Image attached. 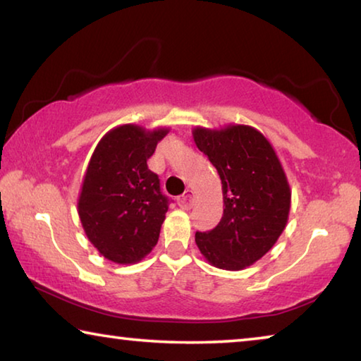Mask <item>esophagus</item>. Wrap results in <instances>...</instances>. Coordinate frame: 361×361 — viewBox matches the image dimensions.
Here are the masks:
<instances>
[{
    "mask_svg": "<svg viewBox=\"0 0 361 361\" xmlns=\"http://www.w3.org/2000/svg\"><path fill=\"white\" fill-rule=\"evenodd\" d=\"M192 197H194V192H192V189H186L185 191V194L183 195H180L178 197V205L181 207V209H191V205H192Z\"/></svg>",
    "mask_w": 361,
    "mask_h": 361,
    "instance_id": "esophagus-1",
    "label": "esophagus"
}]
</instances>
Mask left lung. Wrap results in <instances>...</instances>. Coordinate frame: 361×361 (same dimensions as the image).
<instances>
[{
  "label": "left lung",
  "instance_id": "left-lung-1",
  "mask_svg": "<svg viewBox=\"0 0 361 361\" xmlns=\"http://www.w3.org/2000/svg\"><path fill=\"white\" fill-rule=\"evenodd\" d=\"M192 137L221 178L224 202L221 221L195 232V243L212 266L240 271L261 259L283 232L288 180L272 145L253 127H195Z\"/></svg>",
  "mask_w": 361,
  "mask_h": 361
}]
</instances>
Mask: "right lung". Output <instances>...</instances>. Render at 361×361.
<instances>
[{
  "mask_svg": "<svg viewBox=\"0 0 361 361\" xmlns=\"http://www.w3.org/2000/svg\"><path fill=\"white\" fill-rule=\"evenodd\" d=\"M167 133L119 126L100 140L90 157L78 213L92 245L118 264L142 261L159 240L170 202L146 162Z\"/></svg>",
  "mask_w": 361,
  "mask_h": 361,
  "instance_id": "right-lung-1",
  "label": "right lung"
}]
</instances>
